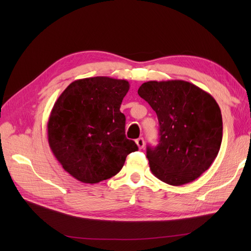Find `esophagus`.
Here are the masks:
<instances>
[{
    "mask_svg": "<svg viewBox=\"0 0 251 251\" xmlns=\"http://www.w3.org/2000/svg\"><path fill=\"white\" fill-rule=\"evenodd\" d=\"M136 143L139 149L145 148V140H143V138H138V139L136 140Z\"/></svg>",
    "mask_w": 251,
    "mask_h": 251,
    "instance_id": "esophagus-1",
    "label": "esophagus"
}]
</instances>
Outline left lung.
<instances>
[{"label":"left lung","mask_w":251,"mask_h":251,"mask_svg":"<svg viewBox=\"0 0 251 251\" xmlns=\"http://www.w3.org/2000/svg\"><path fill=\"white\" fill-rule=\"evenodd\" d=\"M156 112L159 143L147 148L152 174L179 186L192 182L214 163L222 141V115L217 101L196 85L149 81L138 89Z\"/></svg>","instance_id":"1"}]
</instances>
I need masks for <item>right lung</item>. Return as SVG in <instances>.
<instances>
[{
	"label": "right lung",
	"instance_id": "1",
	"mask_svg": "<svg viewBox=\"0 0 251 251\" xmlns=\"http://www.w3.org/2000/svg\"><path fill=\"white\" fill-rule=\"evenodd\" d=\"M126 79L96 76L76 79L63 90L47 122L50 148L62 168L84 183L113 177L126 156L138 150L125 136L120 111L129 90Z\"/></svg>",
	"mask_w": 251,
	"mask_h": 251
}]
</instances>
